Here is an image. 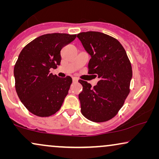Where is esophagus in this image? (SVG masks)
<instances>
[{
  "mask_svg": "<svg viewBox=\"0 0 159 159\" xmlns=\"http://www.w3.org/2000/svg\"><path fill=\"white\" fill-rule=\"evenodd\" d=\"M72 80H73V82H77L78 81V79H77V77H73V78H72Z\"/></svg>",
  "mask_w": 159,
  "mask_h": 159,
  "instance_id": "1",
  "label": "esophagus"
}]
</instances>
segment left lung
I'll return each instance as SVG.
<instances>
[{"instance_id": "obj_1", "label": "left lung", "mask_w": 159, "mask_h": 159, "mask_svg": "<svg viewBox=\"0 0 159 159\" xmlns=\"http://www.w3.org/2000/svg\"><path fill=\"white\" fill-rule=\"evenodd\" d=\"M77 38L91 56L88 74L100 79L93 88L79 80L83 88L79 94L81 112L95 122L108 121L117 114L129 93L131 63L121 43L111 36L90 31L80 32Z\"/></svg>"}]
</instances>
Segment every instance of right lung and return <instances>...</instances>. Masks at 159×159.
Returning <instances> with one entry per match:
<instances>
[{
	"label": "right lung",
	"instance_id": "add662e5",
	"mask_svg": "<svg viewBox=\"0 0 159 159\" xmlns=\"http://www.w3.org/2000/svg\"><path fill=\"white\" fill-rule=\"evenodd\" d=\"M77 34L52 33L41 35L21 50L14 66L17 95L32 114L47 117L56 114L68 94L72 79L50 73L60 65L61 51Z\"/></svg>",
	"mask_w": 159,
	"mask_h": 159
}]
</instances>
